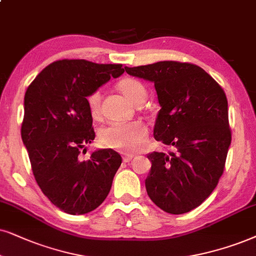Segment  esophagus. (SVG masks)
Wrapping results in <instances>:
<instances>
[{
  "mask_svg": "<svg viewBox=\"0 0 256 256\" xmlns=\"http://www.w3.org/2000/svg\"><path fill=\"white\" fill-rule=\"evenodd\" d=\"M132 158H134V154H122V160H124L125 163L130 162Z\"/></svg>",
  "mask_w": 256,
  "mask_h": 256,
  "instance_id": "esophagus-1",
  "label": "esophagus"
}]
</instances>
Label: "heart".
<instances>
[{"instance_id": "b5f03b06", "label": "heart", "mask_w": 256, "mask_h": 256, "mask_svg": "<svg viewBox=\"0 0 256 256\" xmlns=\"http://www.w3.org/2000/svg\"><path fill=\"white\" fill-rule=\"evenodd\" d=\"M118 90L128 102H134L142 96L146 94L145 87L134 78H124L118 82ZM87 106L93 117L100 113V92L90 93L86 99ZM148 139V128L140 122H112L99 130L100 144L106 148L122 152H134Z\"/></svg>"}]
</instances>
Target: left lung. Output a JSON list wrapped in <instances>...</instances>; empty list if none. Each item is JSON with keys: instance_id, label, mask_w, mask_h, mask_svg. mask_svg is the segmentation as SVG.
I'll return each mask as SVG.
<instances>
[{"instance_id": "obj_1", "label": "left lung", "mask_w": 256, "mask_h": 256, "mask_svg": "<svg viewBox=\"0 0 256 256\" xmlns=\"http://www.w3.org/2000/svg\"><path fill=\"white\" fill-rule=\"evenodd\" d=\"M125 70L154 84L160 110L154 137L174 148L148 154V195L169 214L190 212L212 192L224 170L232 142L224 90L192 64L160 61Z\"/></svg>"}]
</instances>
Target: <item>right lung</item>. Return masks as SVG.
I'll use <instances>...</instances> for the list:
<instances>
[{
  "instance_id": "obj_1",
  "label": "right lung",
  "mask_w": 256,
  "mask_h": 256,
  "mask_svg": "<svg viewBox=\"0 0 256 256\" xmlns=\"http://www.w3.org/2000/svg\"><path fill=\"white\" fill-rule=\"evenodd\" d=\"M122 64L59 60L42 70L24 94L21 137L36 182L48 200L70 215L104 202L122 157L100 148L82 160L80 150L96 138L87 96L120 76Z\"/></svg>"
}]
</instances>
